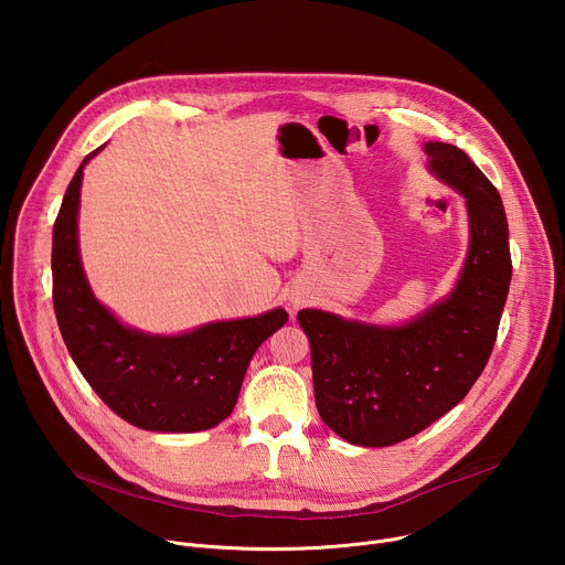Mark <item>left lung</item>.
<instances>
[{
  "mask_svg": "<svg viewBox=\"0 0 565 565\" xmlns=\"http://www.w3.org/2000/svg\"><path fill=\"white\" fill-rule=\"evenodd\" d=\"M429 170L462 194L469 250L454 290L402 327H377L303 308L317 412L360 447L407 440L469 393L486 369L512 279L499 190L449 142H425Z\"/></svg>",
  "mask_w": 565,
  "mask_h": 565,
  "instance_id": "obj_1",
  "label": "left lung"
}]
</instances>
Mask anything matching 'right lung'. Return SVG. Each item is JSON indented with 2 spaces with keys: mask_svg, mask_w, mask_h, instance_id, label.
Masks as SVG:
<instances>
[{
  "mask_svg": "<svg viewBox=\"0 0 565 565\" xmlns=\"http://www.w3.org/2000/svg\"><path fill=\"white\" fill-rule=\"evenodd\" d=\"M85 156L53 225V308L62 340L105 405L138 429L192 434L225 420L255 351L288 321L284 308L257 317L212 321L181 335H149L125 327L85 277L77 248V207Z\"/></svg>",
  "mask_w": 565,
  "mask_h": 565,
  "instance_id": "add662e5",
  "label": "right lung"
}]
</instances>
